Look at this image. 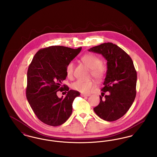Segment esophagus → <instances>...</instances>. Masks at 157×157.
<instances>
[{"label":"esophagus","mask_w":157,"mask_h":157,"mask_svg":"<svg viewBox=\"0 0 157 157\" xmlns=\"http://www.w3.org/2000/svg\"><path fill=\"white\" fill-rule=\"evenodd\" d=\"M81 97H89L90 94H81Z\"/></svg>","instance_id":"esophagus-1"}]
</instances>
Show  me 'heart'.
<instances>
[{
  "label": "heart",
  "mask_w": 157,
  "mask_h": 157,
  "mask_svg": "<svg viewBox=\"0 0 157 157\" xmlns=\"http://www.w3.org/2000/svg\"><path fill=\"white\" fill-rule=\"evenodd\" d=\"M82 62L90 69L91 75L97 80L101 79L104 76L106 68L102 64L101 59L95 55L88 53L84 55L81 58ZM75 63L74 61H70L66 67V74L67 78L71 79L74 76ZM95 86V83L92 80L78 79L71 85L72 89L82 92L88 94Z\"/></svg>",
  "instance_id": "b5f03b06"
}]
</instances>
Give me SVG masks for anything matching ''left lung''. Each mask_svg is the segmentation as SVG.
<instances>
[{
  "instance_id": "obj_1",
  "label": "left lung",
  "mask_w": 157,
  "mask_h": 157,
  "mask_svg": "<svg viewBox=\"0 0 157 157\" xmlns=\"http://www.w3.org/2000/svg\"><path fill=\"white\" fill-rule=\"evenodd\" d=\"M88 51L101 54L107 60L104 86L101 90L109 94L104 99L99 96L100 102L94 111L105 121L118 120L129 110L136 97L137 75L133 61L123 49L110 42L92 47Z\"/></svg>"
}]
</instances>
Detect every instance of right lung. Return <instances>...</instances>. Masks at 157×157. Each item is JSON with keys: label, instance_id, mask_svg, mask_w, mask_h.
<instances>
[{"label": "right lung", "instance_id": "right-lung-1", "mask_svg": "<svg viewBox=\"0 0 157 157\" xmlns=\"http://www.w3.org/2000/svg\"><path fill=\"white\" fill-rule=\"evenodd\" d=\"M82 48L72 49L51 46L41 49L35 55L27 72L26 95L37 118L53 127L65 123L72 112V103L80 93L62 85L66 79V67L79 53ZM66 91L65 98L56 92Z\"/></svg>", "mask_w": 157, "mask_h": 157}]
</instances>
